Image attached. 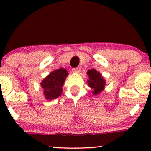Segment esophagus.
<instances>
[{
    "mask_svg": "<svg viewBox=\"0 0 151 151\" xmlns=\"http://www.w3.org/2000/svg\"><path fill=\"white\" fill-rule=\"evenodd\" d=\"M72 71H73L74 72H80L81 68H80V67H75V68L72 69Z\"/></svg>",
    "mask_w": 151,
    "mask_h": 151,
    "instance_id": "1",
    "label": "esophagus"
}]
</instances>
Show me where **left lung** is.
<instances>
[{
  "instance_id": "obj_1",
  "label": "left lung",
  "mask_w": 151,
  "mask_h": 151,
  "mask_svg": "<svg viewBox=\"0 0 151 151\" xmlns=\"http://www.w3.org/2000/svg\"><path fill=\"white\" fill-rule=\"evenodd\" d=\"M87 74L89 79L87 81L88 84L93 89V94H98L103 91L105 86V80L101 77V74L96 71L94 69L88 70Z\"/></svg>"
}]
</instances>
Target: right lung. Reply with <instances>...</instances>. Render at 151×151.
Returning <instances> with one entry per match:
<instances>
[{
  "label": "right lung",
  "instance_id": "right-lung-1",
  "mask_svg": "<svg viewBox=\"0 0 151 151\" xmlns=\"http://www.w3.org/2000/svg\"><path fill=\"white\" fill-rule=\"evenodd\" d=\"M67 75L68 73L67 70L61 68L51 72L47 77L45 78L41 83V86L44 89L43 93L47 99H54L61 95L62 86H63Z\"/></svg>",
  "mask_w": 151,
  "mask_h": 151
}]
</instances>
